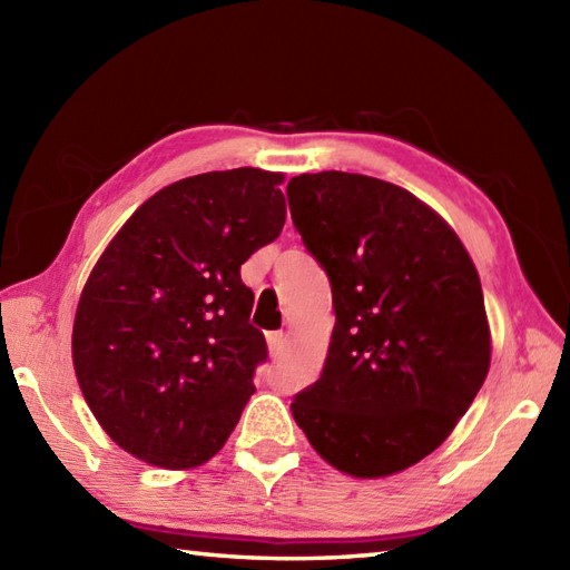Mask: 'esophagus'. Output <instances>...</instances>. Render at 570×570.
I'll use <instances>...</instances> for the list:
<instances>
[{
	"label": "esophagus",
	"mask_w": 570,
	"mask_h": 570,
	"mask_svg": "<svg viewBox=\"0 0 570 570\" xmlns=\"http://www.w3.org/2000/svg\"><path fill=\"white\" fill-rule=\"evenodd\" d=\"M284 333L282 331H276V333H269L266 335V345H269V353H272V357H278L282 355V350H284Z\"/></svg>",
	"instance_id": "1"
}]
</instances>
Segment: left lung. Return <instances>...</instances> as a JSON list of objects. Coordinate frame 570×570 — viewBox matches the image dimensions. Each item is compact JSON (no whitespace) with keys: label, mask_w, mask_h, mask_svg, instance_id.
Returning <instances> with one entry per match:
<instances>
[{"label":"left lung","mask_w":570,"mask_h":570,"mask_svg":"<svg viewBox=\"0 0 570 570\" xmlns=\"http://www.w3.org/2000/svg\"><path fill=\"white\" fill-rule=\"evenodd\" d=\"M286 196L335 308L328 357L294 396V419L333 468L394 475L451 435L488 377L478 269L441 215L386 180L301 174Z\"/></svg>","instance_id":"left-lung-1"}]
</instances>
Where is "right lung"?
I'll list each match as a JSON object with an SVG mask.
<instances>
[{
	"label": "right lung",
	"instance_id": "add662e5",
	"mask_svg": "<svg viewBox=\"0 0 570 570\" xmlns=\"http://www.w3.org/2000/svg\"><path fill=\"white\" fill-rule=\"evenodd\" d=\"M284 174H198L161 188L95 264L72 365L95 419L144 463L186 470L235 431L266 360L239 266L278 237Z\"/></svg>",
	"mask_w": 570,
	"mask_h": 570
}]
</instances>
